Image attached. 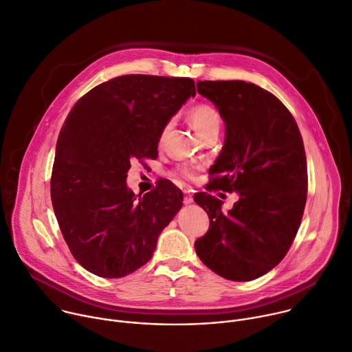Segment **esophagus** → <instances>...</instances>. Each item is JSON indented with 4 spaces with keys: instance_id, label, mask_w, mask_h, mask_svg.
Segmentation results:
<instances>
[{
    "instance_id": "1",
    "label": "esophagus",
    "mask_w": 352,
    "mask_h": 352,
    "mask_svg": "<svg viewBox=\"0 0 352 352\" xmlns=\"http://www.w3.org/2000/svg\"><path fill=\"white\" fill-rule=\"evenodd\" d=\"M183 202L186 204V205H188V204H191L192 202V197L190 195V194H184V198H183Z\"/></svg>"
}]
</instances>
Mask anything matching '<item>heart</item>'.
Returning a JSON list of instances; mask_svg holds the SVG:
<instances>
[{"instance_id":"b5f03b06","label":"heart","mask_w":352,"mask_h":352,"mask_svg":"<svg viewBox=\"0 0 352 352\" xmlns=\"http://www.w3.org/2000/svg\"><path fill=\"white\" fill-rule=\"evenodd\" d=\"M188 122L191 124V127L195 130V133L204 138L206 135H209L210 133H218L222 124V116L219 113V111L217 108H214L212 105L209 104H198L195 107H192L188 112ZM170 127V123H168L161 134V142L164 140V137L166 135L168 130ZM195 170L197 168L192 166H182L177 169L176 175L188 180H194L195 179Z\"/></svg>"}]
</instances>
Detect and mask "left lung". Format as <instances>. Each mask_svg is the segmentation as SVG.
Here are the masks:
<instances>
[{
  "label": "left lung",
  "mask_w": 352,
  "mask_h": 352,
  "mask_svg": "<svg viewBox=\"0 0 352 352\" xmlns=\"http://www.w3.org/2000/svg\"><path fill=\"white\" fill-rule=\"evenodd\" d=\"M197 91L215 104L226 124L209 191L237 192L239 201L225 214L221 199L194 195L209 217L195 252L217 274L250 282L286 256L301 225L308 191L304 142L290 111L259 86L199 80Z\"/></svg>",
  "instance_id": "8db88e82"
}]
</instances>
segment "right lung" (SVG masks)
Returning a JSON list of instances; mask_svg holds the SVG:
<instances>
[{"mask_svg": "<svg viewBox=\"0 0 352 352\" xmlns=\"http://www.w3.org/2000/svg\"><path fill=\"white\" fill-rule=\"evenodd\" d=\"M195 96L188 78L124 75L85 94L56 142L51 201L75 259L107 278L146 265L183 205L169 180L138 198L127 187L130 161L157 158L164 127Z\"/></svg>", "mask_w": 352, "mask_h": 352, "instance_id": "right-lung-1", "label": "right lung"}]
</instances>
